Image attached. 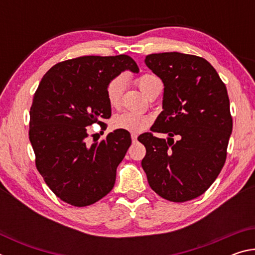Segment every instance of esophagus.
Here are the masks:
<instances>
[{"instance_id":"1","label":"esophagus","mask_w":255,"mask_h":255,"mask_svg":"<svg viewBox=\"0 0 255 255\" xmlns=\"http://www.w3.org/2000/svg\"><path fill=\"white\" fill-rule=\"evenodd\" d=\"M131 140H132V143H135V141H137V135H136V133H131Z\"/></svg>"}]
</instances>
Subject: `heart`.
Returning a JSON list of instances; mask_svg holds the SVG:
<instances>
[{
    "label": "heart",
    "mask_w": 255,
    "mask_h": 255,
    "mask_svg": "<svg viewBox=\"0 0 255 255\" xmlns=\"http://www.w3.org/2000/svg\"><path fill=\"white\" fill-rule=\"evenodd\" d=\"M136 82L139 89L147 97L156 91H162L163 89V82L161 79L154 74H149V73L137 77ZM125 88H126V79L123 75L115 76L114 79L108 82L106 93L108 101L112 107L119 106ZM149 123L150 120L146 116L136 114V112H123L114 118L112 126L116 129H123V130L130 132H140L148 127Z\"/></svg>",
    "instance_id": "b5f03b06"
}]
</instances>
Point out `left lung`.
Returning a JSON list of instances; mask_svg holds the SVG:
<instances>
[{
    "label": "left lung",
    "mask_w": 255,
    "mask_h": 255,
    "mask_svg": "<svg viewBox=\"0 0 255 255\" xmlns=\"http://www.w3.org/2000/svg\"><path fill=\"white\" fill-rule=\"evenodd\" d=\"M145 64L164 84L163 111L138 139L146 155L141 166L158 196L184 202L201 196L226 161L233 120L226 86L205 58L173 53L150 54ZM173 136L177 137L174 142Z\"/></svg>",
    "instance_id": "1"
}]
</instances>
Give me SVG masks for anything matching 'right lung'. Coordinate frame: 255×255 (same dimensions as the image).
<instances>
[{
  "mask_svg": "<svg viewBox=\"0 0 255 255\" xmlns=\"http://www.w3.org/2000/svg\"><path fill=\"white\" fill-rule=\"evenodd\" d=\"M129 70L130 56H82L56 64L42 77L30 108L29 139L36 166L56 196L75 207L92 205L109 193L119 163L131 144L117 129L88 145V127L111 117L108 82Z\"/></svg>",
  "mask_w": 255,
  "mask_h": 255,
  "instance_id": "1",
  "label": "right lung"
}]
</instances>
